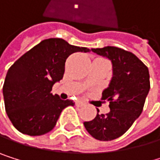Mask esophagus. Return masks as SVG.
Instances as JSON below:
<instances>
[{"label": "esophagus", "instance_id": "esophagus-1", "mask_svg": "<svg viewBox=\"0 0 160 160\" xmlns=\"http://www.w3.org/2000/svg\"><path fill=\"white\" fill-rule=\"evenodd\" d=\"M76 106L77 107H83L84 106V102H82V101H77L76 102Z\"/></svg>", "mask_w": 160, "mask_h": 160}]
</instances>
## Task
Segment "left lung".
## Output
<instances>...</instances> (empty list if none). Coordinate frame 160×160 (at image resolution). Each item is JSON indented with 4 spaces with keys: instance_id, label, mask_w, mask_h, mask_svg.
<instances>
[{
    "instance_id": "8db88e82",
    "label": "left lung",
    "mask_w": 160,
    "mask_h": 160,
    "mask_svg": "<svg viewBox=\"0 0 160 160\" xmlns=\"http://www.w3.org/2000/svg\"><path fill=\"white\" fill-rule=\"evenodd\" d=\"M112 62L113 77L109 86L102 91V100L109 102L110 111L99 114L83 125L91 136L110 141L123 135L142 113L150 90L148 67L135 54L124 49L108 46L92 49Z\"/></svg>"
}]
</instances>
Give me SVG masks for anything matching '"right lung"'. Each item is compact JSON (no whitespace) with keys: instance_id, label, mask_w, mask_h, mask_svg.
Here are the masks:
<instances>
[{"instance_id":"right-lung-1","label":"right lung","mask_w":160,"mask_h":160,"mask_svg":"<svg viewBox=\"0 0 160 160\" xmlns=\"http://www.w3.org/2000/svg\"><path fill=\"white\" fill-rule=\"evenodd\" d=\"M77 52L90 50L70 45L61 38L45 39L11 65L2 93L7 114L20 132L37 136L51 132L61 111L75 104L51 91L63 78L67 58Z\"/></svg>"}]
</instances>
